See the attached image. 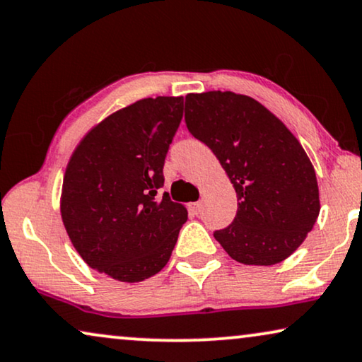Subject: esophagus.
Wrapping results in <instances>:
<instances>
[{"label": "esophagus", "instance_id": "obj_1", "mask_svg": "<svg viewBox=\"0 0 362 362\" xmlns=\"http://www.w3.org/2000/svg\"><path fill=\"white\" fill-rule=\"evenodd\" d=\"M189 210L192 211V214L199 215L202 211V202H192V204H189Z\"/></svg>", "mask_w": 362, "mask_h": 362}]
</instances>
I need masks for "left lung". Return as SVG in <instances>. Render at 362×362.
Listing matches in <instances>:
<instances>
[{"label": "left lung", "instance_id": "obj_1", "mask_svg": "<svg viewBox=\"0 0 362 362\" xmlns=\"http://www.w3.org/2000/svg\"><path fill=\"white\" fill-rule=\"evenodd\" d=\"M189 132L211 148L237 192L231 225L214 237L243 264L272 267L305 242L320 215L315 167L290 129L230 90L187 94Z\"/></svg>", "mask_w": 362, "mask_h": 362}]
</instances>
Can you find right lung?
<instances>
[{"instance_id": "right-lung-1", "label": "right lung", "mask_w": 362, "mask_h": 362, "mask_svg": "<svg viewBox=\"0 0 362 362\" xmlns=\"http://www.w3.org/2000/svg\"><path fill=\"white\" fill-rule=\"evenodd\" d=\"M182 115V95L141 99L100 120L72 152L61 216L76 252L95 272L137 283L170 259L189 214L157 190Z\"/></svg>"}]
</instances>
